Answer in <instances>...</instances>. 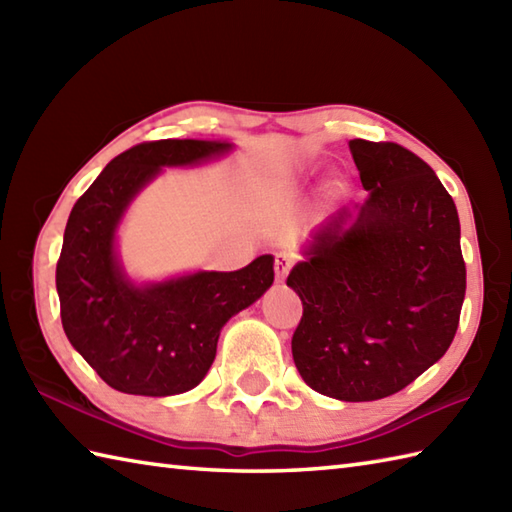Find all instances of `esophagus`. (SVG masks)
Wrapping results in <instances>:
<instances>
[{"mask_svg": "<svg viewBox=\"0 0 512 512\" xmlns=\"http://www.w3.org/2000/svg\"><path fill=\"white\" fill-rule=\"evenodd\" d=\"M290 268H292V257L288 253H277V257H275V275H277L279 281L286 279V275L290 273Z\"/></svg>", "mask_w": 512, "mask_h": 512, "instance_id": "obj_1", "label": "esophagus"}]
</instances>
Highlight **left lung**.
<instances>
[{
  "instance_id": "1",
  "label": "left lung",
  "mask_w": 512,
  "mask_h": 512,
  "mask_svg": "<svg viewBox=\"0 0 512 512\" xmlns=\"http://www.w3.org/2000/svg\"><path fill=\"white\" fill-rule=\"evenodd\" d=\"M350 149L369 195L350 228L345 211L323 224L288 275L303 303L292 358L314 391L365 402L449 350L466 266L458 209L427 162L398 143L354 138Z\"/></svg>"
}]
</instances>
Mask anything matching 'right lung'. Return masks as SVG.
<instances>
[{
  "instance_id": "right-lung-1",
  "label": "right lung",
  "mask_w": 512,
  "mask_h": 512,
  "mask_svg": "<svg viewBox=\"0 0 512 512\" xmlns=\"http://www.w3.org/2000/svg\"><path fill=\"white\" fill-rule=\"evenodd\" d=\"M209 140H147L116 156L68 217L57 262L61 323L107 385L134 396L189 391L213 365L224 323L275 279L262 255L235 273H195L136 288L114 255V233L134 195L165 165L226 151Z\"/></svg>"
}]
</instances>
